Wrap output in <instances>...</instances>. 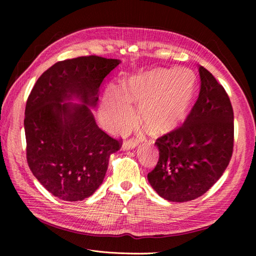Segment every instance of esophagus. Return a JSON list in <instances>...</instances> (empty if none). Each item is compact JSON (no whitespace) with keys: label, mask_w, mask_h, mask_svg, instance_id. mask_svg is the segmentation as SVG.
<instances>
[{"label":"esophagus","mask_w":256,"mask_h":256,"mask_svg":"<svg viewBox=\"0 0 256 256\" xmlns=\"http://www.w3.org/2000/svg\"><path fill=\"white\" fill-rule=\"evenodd\" d=\"M138 145V140H129V141H125L122 144V148L124 150H134Z\"/></svg>","instance_id":"esophagus-1"}]
</instances>
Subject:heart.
Wrapping results in <instances>:
<instances>
[{"label": "heart", "instance_id": "heart-1", "mask_svg": "<svg viewBox=\"0 0 256 256\" xmlns=\"http://www.w3.org/2000/svg\"><path fill=\"white\" fill-rule=\"evenodd\" d=\"M196 76L187 68L152 70L130 78L118 90L108 92L104 104L106 125L114 131L125 130L134 111L130 102L140 104V118L152 132L161 134L178 125L188 113L194 92Z\"/></svg>", "mask_w": 256, "mask_h": 256}]
</instances>
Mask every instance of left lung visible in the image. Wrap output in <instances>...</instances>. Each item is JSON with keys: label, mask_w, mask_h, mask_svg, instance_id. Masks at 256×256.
Listing matches in <instances>:
<instances>
[{"label": "left lung", "mask_w": 256, "mask_h": 256, "mask_svg": "<svg viewBox=\"0 0 256 256\" xmlns=\"http://www.w3.org/2000/svg\"><path fill=\"white\" fill-rule=\"evenodd\" d=\"M200 90L182 126L157 138L158 164L147 174L170 202L202 196L228 168L234 146V112L226 90L203 66Z\"/></svg>", "instance_id": "left-lung-1"}]
</instances>
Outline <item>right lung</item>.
<instances>
[{"label":"right lung","mask_w":256,"mask_h":256,"mask_svg":"<svg viewBox=\"0 0 256 256\" xmlns=\"http://www.w3.org/2000/svg\"><path fill=\"white\" fill-rule=\"evenodd\" d=\"M120 64L96 56L58 62L30 92L24 118L28 164L54 196L67 202L90 196L104 180L110 156L120 148L92 112L100 85Z\"/></svg>","instance_id":"obj_1"}]
</instances>
